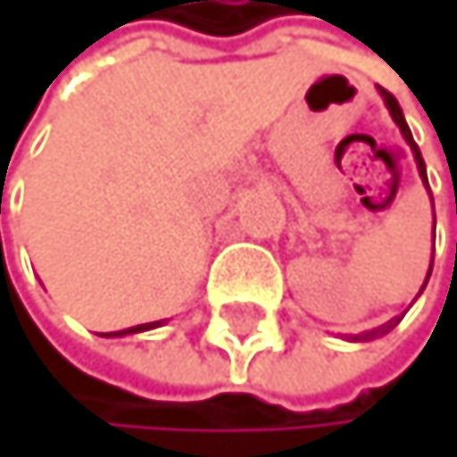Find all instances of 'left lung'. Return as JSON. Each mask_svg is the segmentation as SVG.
Masks as SVG:
<instances>
[{
	"label": "left lung",
	"mask_w": 457,
	"mask_h": 457,
	"mask_svg": "<svg viewBox=\"0 0 457 457\" xmlns=\"http://www.w3.org/2000/svg\"><path fill=\"white\" fill-rule=\"evenodd\" d=\"M380 91V96H384V103H386V108H389V113H392V120H395V125L401 129V134H403V139H406V145L412 148V157H415V162H418V174H420V179L427 183V165H424V157H420V151H418V145H415V139H412V131H409V125H406V120H403V111H401V105H398V99H395L389 91H384V88H378ZM427 188H429V183H427ZM429 274H432V263H429V271H427V280H429ZM427 280H424V286H420V292L427 288ZM418 292V295H420ZM403 318V314H401ZM401 318H392L389 323H384V326H378V328H369V332H361V335H354L352 340H375V337H380V335H386L389 328H395L398 326V320Z\"/></svg>",
	"instance_id": "obj_1"
}]
</instances>
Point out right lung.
<instances>
[{
  "label": "right lung",
  "instance_id": "right-lung-1",
  "mask_svg": "<svg viewBox=\"0 0 457 457\" xmlns=\"http://www.w3.org/2000/svg\"><path fill=\"white\" fill-rule=\"evenodd\" d=\"M157 326H162V320H157V323H139V326H131V328H122V332H105L103 337H125V335L148 332V328H157Z\"/></svg>",
  "mask_w": 457,
  "mask_h": 457
}]
</instances>
